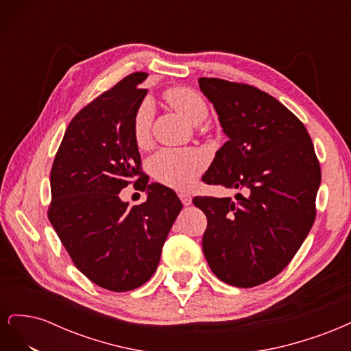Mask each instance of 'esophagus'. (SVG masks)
Masks as SVG:
<instances>
[{"instance_id":"obj_1","label":"esophagus","mask_w":351,"mask_h":351,"mask_svg":"<svg viewBox=\"0 0 351 351\" xmlns=\"http://www.w3.org/2000/svg\"><path fill=\"white\" fill-rule=\"evenodd\" d=\"M178 197L182 199L184 206H189L190 204H192V195H190L189 192H180V193H178Z\"/></svg>"}]
</instances>
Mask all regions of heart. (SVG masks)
I'll use <instances>...</instances> for the list:
<instances>
[{"label":"heart","mask_w":351,"mask_h":351,"mask_svg":"<svg viewBox=\"0 0 351 351\" xmlns=\"http://www.w3.org/2000/svg\"><path fill=\"white\" fill-rule=\"evenodd\" d=\"M165 101L190 124L199 125L208 117V105L196 90L176 86L165 92ZM152 107L147 102L137 108L133 117V139L137 147L151 143ZM205 168V159L196 149H162L149 159V173L168 187L186 189L192 184Z\"/></svg>","instance_id":"1"}]
</instances>
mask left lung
<instances>
[{
	"label": "left lung",
	"instance_id": "1",
	"mask_svg": "<svg viewBox=\"0 0 351 351\" xmlns=\"http://www.w3.org/2000/svg\"><path fill=\"white\" fill-rule=\"evenodd\" d=\"M199 88L228 137L202 180L244 192L193 199L208 218L202 249L221 281L249 289L278 275L309 234L321 167L303 123L267 92L208 77Z\"/></svg>",
	"mask_w": 351,
	"mask_h": 351
}]
</instances>
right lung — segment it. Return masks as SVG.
Returning <instances> with one entry per match:
<instances>
[{"label": "right lung", "instance_id": "right-lung-1", "mask_svg": "<svg viewBox=\"0 0 351 351\" xmlns=\"http://www.w3.org/2000/svg\"><path fill=\"white\" fill-rule=\"evenodd\" d=\"M133 73L74 115L51 169L48 218L76 268L97 285L129 291L149 280L183 208L174 190L147 183L133 139V117L147 90ZM134 181L147 202L119 192Z\"/></svg>", "mask_w": 351, "mask_h": 351}]
</instances>
